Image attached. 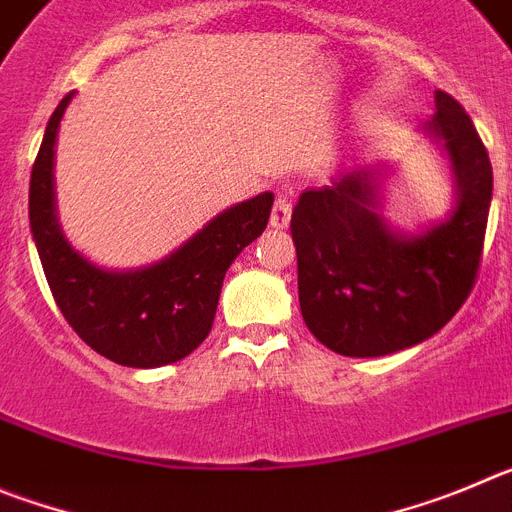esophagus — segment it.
Returning a JSON list of instances; mask_svg holds the SVG:
<instances>
[{"label":"esophagus","mask_w":512,"mask_h":512,"mask_svg":"<svg viewBox=\"0 0 512 512\" xmlns=\"http://www.w3.org/2000/svg\"><path fill=\"white\" fill-rule=\"evenodd\" d=\"M290 201L285 196H278L273 204V211H270V227L273 229H285L290 222Z\"/></svg>","instance_id":"esophagus-1"}]
</instances>
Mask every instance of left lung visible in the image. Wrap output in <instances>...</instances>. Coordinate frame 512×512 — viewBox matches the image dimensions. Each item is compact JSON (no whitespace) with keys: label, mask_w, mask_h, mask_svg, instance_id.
<instances>
[{"label":"left lung","mask_w":512,"mask_h":512,"mask_svg":"<svg viewBox=\"0 0 512 512\" xmlns=\"http://www.w3.org/2000/svg\"><path fill=\"white\" fill-rule=\"evenodd\" d=\"M426 132L451 163L454 206L418 234L382 209V170L352 168L306 188L290 216L298 301L308 331L344 357H382L444 329L472 293L485 245L492 165L472 119L436 91Z\"/></svg>","instance_id":"1"}]
</instances>
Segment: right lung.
<instances>
[{
    "label": "right lung",
    "instance_id": "obj_1",
    "mask_svg": "<svg viewBox=\"0 0 512 512\" xmlns=\"http://www.w3.org/2000/svg\"><path fill=\"white\" fill-rule=\"evenodd\" d=\"M71 99L55 107L30 176V229L50 293L101 357L140 370L178 362L209 336L227 267L265 232L273 193L224 209L160 262L104 270L68 245L55 216V137Z\"/></svg>",
    "mask_w": 512,
    "mask_h": 512
}]
</instances>
